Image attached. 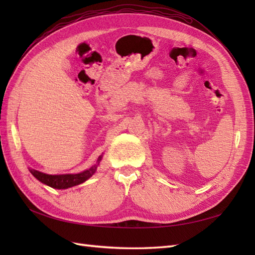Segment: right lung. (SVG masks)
Instances as JSON below:
<instances>
[{"mask_svg":"<svg viewBox=\"0 0 255 255\" xmlns=\"http://www.w3.org/2000/svg\"><path fill=\"white\" fill-rule=\"evenodd\" d=\"M102 159V155L97 160V163H100V161ZM97 165H93L91 169L86 170L82 173H79V174H62V175H49V174H45V173H41L39 171L36 170H30V173L34 175L38 181H40L41 183L46 184V185L53 187V188H58V189H64V188H69L75 185H79V184L85 182L88 178H90L92 175L94 174Z\"/></svg>","mask_w":255,"mask_h":255,"instance_id":"1","label":"right lung"}]
</instances>
